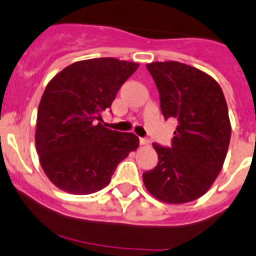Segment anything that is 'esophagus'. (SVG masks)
Returning <instances> with one entry per match:
<instances>
[{"instance_id": "esophagus-1", "label": "esophagus", "mask_w": 256, "mask_h": 256, "mask_svg": "<svg viewBox=\"0 0 256 256\" xmlns=\"http://www.w3.org/2000/svg\"><path fill=\"white\" fill-rule=\"evenodd\" d=\"M148 139L146 138H139V144H140V146H146V144H148Z\"/></svg>"}]
</instances>
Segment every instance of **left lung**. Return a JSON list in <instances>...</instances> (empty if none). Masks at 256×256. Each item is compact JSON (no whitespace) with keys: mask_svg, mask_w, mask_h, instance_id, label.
I'll return each mask as SVG.
<instances>
[{"mask_svg":"<svg viewBox=\"0 0 256 256\" xmlns=\"http://www.w3.org/2000/svg\"><path fill=\"white\" fill-rule=\"evenodd\" d=\"M146 70L159 92L164 118L178 122L170 146L153 143L158 164L143 173L146 190L159 200L182 204L209 190L230 142L228 106L216 80L180 62H153Z\"/></svg>","mask_w":256,"mask_h":256,"instance_id":"left-lung-1","label":"left lung"}]
</instances>
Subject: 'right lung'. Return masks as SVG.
Instances as JSON below:
<instances>
[{
    "label": "right lung",
    "instance_id": "obj_1",
    "mask_svg": "<svg viewBox=\"0 0 256 256\" xmlns=\"http://www.w3.org/2000/svg\"><path fill=\"white\" fill-rule=\"evenodd\" d=\"M138 63L116 58L80 60L60 70L38 106L36 148L46 176L57 188L86 196L108 186L118 164L139 138L103 127L100 113L112 106Z\"/></svg>",
    "mask_w": 256,
    "mask_h": 256
}]
</instances>
